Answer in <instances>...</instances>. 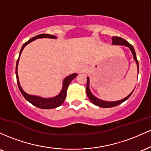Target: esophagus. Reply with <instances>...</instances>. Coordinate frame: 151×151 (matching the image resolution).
<instances>
[{
	"label": "esophagus",
	"instance_id": "34e87169",
	"mask_svg": "<svg viewBox=\"0 0 151 151\" xmlns=\"http://www.w3.org/2000/svg\"><path fill=\"white\" fill-rule=\"evenodd\" d=\"M86 66L84 65H81L77 67V73H83V72H85L86 71Z\"/></svg>",
	"mask_w": 151,
	"mask_h": 151
}]
</instances>
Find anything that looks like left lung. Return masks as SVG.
Returning <instances> with one entry per match:
<instances>
[{
  "label": "left lung",
  "mask_w": 151,
  "mask_h": 151,
  "mask_svg": "<svg viewBox=\"0 0 151 151\" xmlns=\"http://www.w3.org/2000/svg\"><path fill=\"white\" fill-rule=\"evenodd\" d=\"M112 44L114 45H124L128 47L130 50H131V53H132L133 56V59L136 62V65H137V69H138V60H137L136 58V52H135L134 48L131 45L130 43H129L127 41L125 40L123 38L119 37H112ZM136 88V86H135ZM134 88V89H135ZM134 89L133 90L132 92H131V93H129L127 96L125 98H124L123 99L119 100V101H104V100L99 99L97 97L93 95V93L91 92L89 89V78L87 77V84H86V94H87L88 97H89V100L91 101V103H93V104L97 106L101 107V108H110V107H114V106H116L121 104H122L123 102H124L126 100H127L131 95L132 94V93L134 91Z\"/></svg>",
  "instance_id": "obj_1"
}]
</instances>
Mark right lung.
Masks as SVG:
<instances>
[{
  "label": "right lung",
  "mask_w": 151,
  "mask_h": 151,
  "mask_svg": "<svg viewBox=\"0 0 151 151\" xmlns=\"http://www.w3.org/2000/svg\"><path fill=\"white\" fill-rule=\"evenodd\" d=\"M39 38H51V39H57V37H55V35H52L49 34H40L38 35L35 36V37L31 38L28 41H27L25 43H24L23 45H22L21 50L20 51V55H19V58L17 60L16 62V68H15V74H16V78H17V83H18V88L20 89V92L22 94V96H24V98L27 100V101L30 102V104H32V105L35 106L36 107L40 109H55L57 107L61 106L63 102L65 101V99L67 96V90L68 88L69 85H70V82L77 76V73H74L70 74V75L66 77L63 80V83H62V88L61 91L60 93L57 96H54V97L51 98H44L42 96H35V95H31L29 93H26L23 89H22L21 86L20 84V81H19V78H18V62H19V59H20V55H21L22 50H23L24 47L28 45L29 43H30L32 41L35 40L36 39H39Z\"/></svg>",
  "instance_id": "1"
}]
</instances>
